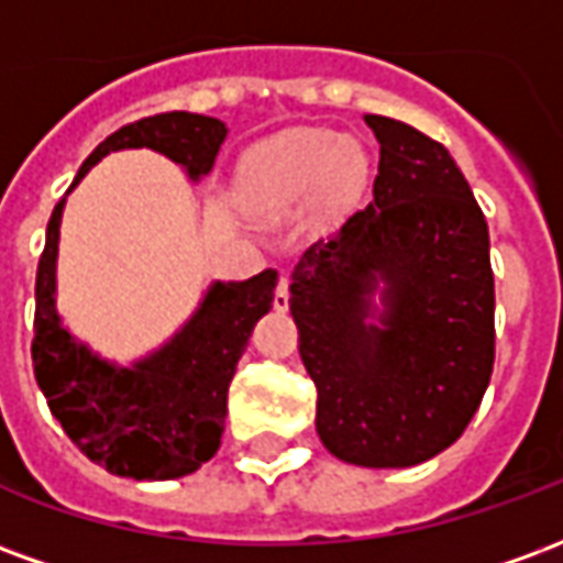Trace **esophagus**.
I'll return each instance as SVG.
<instances>
[{"label":"esophagus","instance_id":"esophagus-1","mask_svg":"<svg viewBox=\"0 0 563 563\" xmlns=\"http://www.w3.org/2000/svg\"><path fill=\"white\" fill-rule=\"evenodd\" d=\"M274 310H289V277L283 274L277 280V289H274Z\"/></svg>","mask_w":563,"mask_h":563}]
</instances>
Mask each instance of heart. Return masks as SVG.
<instances>
[{
    "label": "heart",
    "instance_id": "obj_1",
    "mask_svg": "<svg viewBox=\"0 0 563 563\" xmlns=\"http://www.w3.org/2000/svg\"><path fill=\"white\" fill-rule=\"evenodd\" d=\"M365 156L325 129H295L250 150L241 168V198L258 213H280L319 189L325 205L355 198L365 180Z\"/></svg>",
    "mask_w": 563,
    "mask_h": 563
}]
</instances>
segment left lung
Here are the masks:
<instances>
[{"mask_svg":"<svg viewBox=\"0 0 563 563\" xmlns=\"http://www.w3.org/2000/svg\"><path fill=\"white\" fill-rule=\"evenodd\" d=\"M379 141L374 201L292 271L298 353L317 386V431L362 467H413L471 424L495 367L488 225L440 141L365 114ZM387 283L383 327L369 292Z\"/></svg>","mask_w":563,"mask_h":563,"instance_id":"left-lung-1","label":"left lung"}]
</instances>
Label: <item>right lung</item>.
<instances>
[{
  "label": "right lung",
  "instance_id": "1",
  "mask_svg": "<svg viewBox=\"0 0 563 563\" xmlns=\"http://www.w3.org/2000/svg\"><path fill=\"white\" fill-rule=\"evenodd\" d=\"M225 126L205 114L168 111L120 126L80 165L78 184L111 150L150 147L189 177L213 168ZM71 184V186H75ZM66 198L51 213L38 274L32 367L51 413L71 443L104 471L132 479H174L198 471L220 449L225 398L253 325L274 301L277 271L244 283H217L165 350L135 367H111L71 341L54 307L56 241Z\"/></svg>",
  "mask_w": 563,
  "mask_h": 563
}]
</instances>
